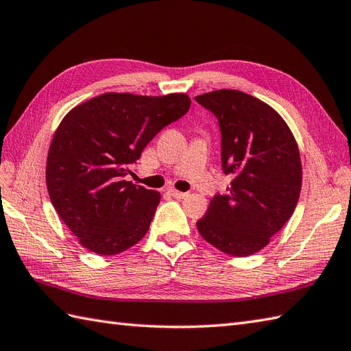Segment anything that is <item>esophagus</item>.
I'll use <instances>...</instances> for the list:
<instances>
[{
	"mask_svg": "<svg viewBox=\"0 0 351 351\" xmlns=\"http://www.w3.org/2000/svg\"><path fill=\"white\" fill-rule=\"evenodd\" d=\"M169 195L173 196L175 199H184L189 196V193H182V191H178V190H169Z\"/></svg>",
	"mask_w": 351,
	"mask_h": 351,
	"instance_id": "34e87169",
	"label": "esophagus"
}]
</instances>
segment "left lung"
<instances>
[{"mask_svg": "<svg viewBox=\"0 0 351 351\" xmlns=\"http://www.w3.org/2000/svg\"><path fill=\"white\" fill-rule=\"evenodd\" d=\"M196 102L217 117L223 173L230 185L215 195L196 225L204 240L232 256L268 244L293 215L302 189L299 147L276 111L240 90H215Z\"/></svg>", "mask_w": 351, "mask_h": 351, "instance_id": "left-lung-1", "label": "left lung"}]
</instances>
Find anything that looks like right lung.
I'll return each mask as SVG.
<instances>
[{"label":"right lung","mask_w":351,"mask_h":351,"mask_svg":"<svg viewBox=\"0 0 351 351\" xmlns=\"http://www.w3.org/2000/svg\"><path fill=\"white\" fill-rule=\"evenodd\" d=\"M190 104L184 93H104L64 116L51 141L47 187L52 206L86 249L117 255L146 235L160 193L125 176Z\"/></svg>","instance_id":"right-lung-1"}]
</instances>
